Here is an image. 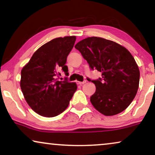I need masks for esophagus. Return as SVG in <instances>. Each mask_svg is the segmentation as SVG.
Wrapping results in <instances>:
<instances>
[{"label":"esophagus","mask_w":155,"mask_h":155,"mask_svg":"<svg viewBox=\"0 0 155 155\" xmlns=\"http://www.w3.org/2000/svg\"><path fill=\"white\" fill-rule=\"evenodd\" d=\"M84 83H86V80H83V81H82V82H79V81L77 82V84H80V85H82V84H83Z\"/></svg>","instance_id":"esophagus-1"}]
</instances>
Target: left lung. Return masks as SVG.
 <instances>
[{"label":"left lung","mask_w":155,"mask_h":155,"mask_svg":"<svg viewBox=\"0 0 155 155\" xmlns=\"http://www.w3.org/2000/svg\"><path fill=\"white\" fill-rule=\"evenodd\" d=\"M75 48L81 53L92 70L101 73L99 79L91 80L96 92L90 97L95 109L105 116L124 111L138 90L140 71L132 55L116 42L101 37H88Z\"/></svg>","instance_id":"obj_1"}]
</instances>
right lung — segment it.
Instances as JSON below:
<instances>
[{
    "label": "right lung",
    "mask_w": 155,
    "mask_h": 155,
    "mask_svg": "<svg viewBox=\"0 0 155 155\" xmlns=\"http://www.w3.org/2000/svg\"><path fill=\"white\" fill-rule=\"evenodd\" d=\"M76 37H58L36 51L29 63L21 71L20 87L31 109L45 117H54L68 107L77 90L75 82L60 81V71L68 75L65 65Z\"/></svg>",
    "instance_id": "1"
}]
</instances>
